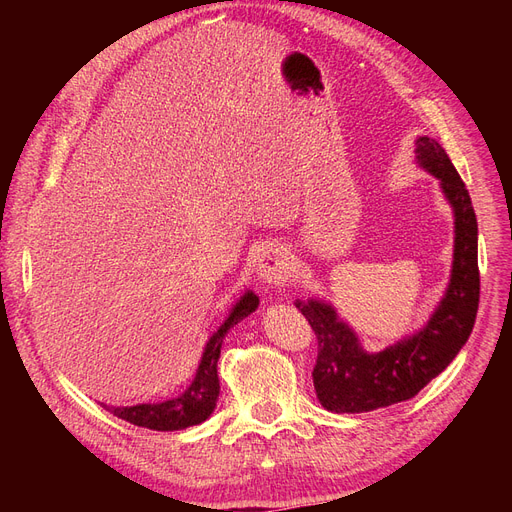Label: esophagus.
Returning a JSON list of instances; mask_svg holds the SVG:
<instances>
[{"mask_svg":"<svg viewBox=\"0 0 512 512\" xmlns=\"http://www.w3.org/2000/svg\"><path fill=\"white\" fill-rule=\"evenodd\" d=\"M290 271H292L290 258H288L286 250H282V247L271 245L258 258L256 273L265 284H282L290 277Z\"/></svg>","mask_w":512,"mask_h":512,"instance_id":"esophagus-1","label":"esophagus"}]
</instances>
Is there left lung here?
Here are the masks:
<instances>
[{
	"label": "left lung",
	"instance_id": "1",
	"mask_svg": "<svg viewBox=\"0 0 512 512\" xmlns=\"http://www.w3.org/2000/svg\"><path fill=\"white\" fill-rule=\"evenodd\" d=\"M416 162L440 181L455 213L451 282L425 327L401 342L369 354L359 337L339 320L333 305L297 301L318 339L312 371L320 404L337 414L371 412L412 399L448 367L472 333L478 297V224L466 183L436 138H416Z\"/></svg>",
	"mask_w": 512,
	"mask_h": 512
}]
</instances>
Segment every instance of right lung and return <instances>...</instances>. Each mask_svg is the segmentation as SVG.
Masks as SVG:
<instances>
[{
    "instance_id": "add662e5",
    "label": "right lung",
    "mask_w": 512,
    "mask_h": 512,
    "mask_svg": "<svg viewBox=\"0 0 512 512\" xmlns=\"http://www.w3.org/2000/svg\"><path fill=\"white\" fill-rule=\"evenodd\" d=\"M258 297L247 290L243 297L237 301V305L230 309L228 318L224 320L222 327L215 331L205 346L203 359L196 369V376L192 384L181 395L160 401V404H138V406H104L108 412L115 414L117 418H123L132 425L156 429V431H177L192 425H200L211 416L215 401L220 395V380H218V359L226 333L235 327L237 322L256 312Z\"/></svg>"
}]
</instances>
